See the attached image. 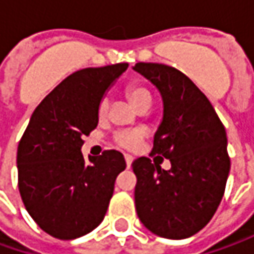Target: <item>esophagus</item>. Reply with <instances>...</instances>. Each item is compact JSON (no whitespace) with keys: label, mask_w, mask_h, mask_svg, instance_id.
Wrapping results in <instances>:
<instances>
[{"label":"esophagus","mask_w":254,"mask_h":254,"mask_svg":"<svg viewBox=\"0 0 254 254\" xmlns=\"http://www.w3.org/2000/svg\"><path fill=\"white\" fill-rule=\"evenodd\" d=\"M124 160H126V164H127V168H130L132 162V157L130 154H124Z\"/></svg>","instance_id":"1"}]
</instances>
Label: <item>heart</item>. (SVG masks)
Wrapping results in <instances>:
<instances>
[{"label":"heart","mask_w":254,"mask_h":254,"mask_svg":"<svg viewBox=\"0 0 254 254\" xmlns=\"http://www.w3.org/2000/svg\"><path fill=\"white\" fill-rule=\"evenodd\" d=\"M124 96L128 100L135 110H138L140 107L144 106H151L152 103V94L151 92L138 83H130L126 86L124 89ZM109 110H110V102L107 97H103L102 100L97 104V117L100 122L107 120L109 117ZM114 142L117 145H120L123 148L127 150H135L142 141V134L138 131H132V130H120L114 134Z\"/></svg>","instance_id":"obj_1"}]
</instances>
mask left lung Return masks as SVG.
I'll use <instances>...</instances> for the list:
<instances>
[{
  "instance_id": "left-lung-1",
  "label": "left lung",
  "mask_w": 254,
  "mask_h": 254,
  "mask_svg": "<svg viewBox=\"0 0 254 254\" xmlns=\"http://www.w3.org/2000/svg\"><path fill=\"white\" fill-rule=\"evenodd\" d=\"M134 70L161 93L164 117L151 155L171 161L168 171L147 157L132 162L137 215L152 233L185 239L208 225L223 198L230 170L225 126L208 97L178 69L140 62Z\"/></svg>"
}]
</instances>
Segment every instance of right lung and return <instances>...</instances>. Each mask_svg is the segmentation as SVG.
Returning a JSON list of instances; mask_svg holds the SVG:
<instances>
[{"label": "right lung", "instance_id": "add662e5", "mask_svg": "<svg viewBox=\"0 0 254 254\" xmlns=\"http://www.w3.org/2000/svg\"><path fill=\"white\" fill-rule=\"evenodd\" d=\"M128 67L116 64L69 74L32 113L18 144V188L28 213L48 235L80 238L107 212L122 152L103 151L84 161L83 137L97 127V104L106 89Z\"/></svg>", "mask_w": 254, "mask_h": 254}]
</instances>
